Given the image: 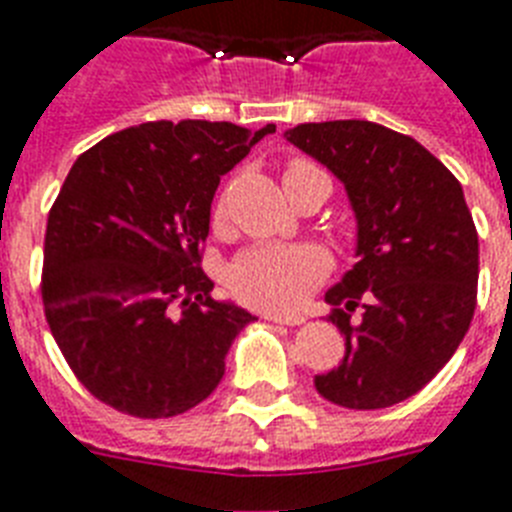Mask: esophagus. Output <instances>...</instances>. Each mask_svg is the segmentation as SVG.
Wrapping results in <instances>:
<instances>
[{"label":"esophagus","instance_id":"esophagus-1","mask_svg":"<svg viewBox=\"0 0 512 512\" xmlns=\"http://www.w3.org/2000/svg\"><path fill=\"white\" fill-rule=\"evenodd\" d=\"M267 320L272 322H280V325H304L306 317L304 314H277V312H267L264 314Z\"/></svg>","mask_w":512,"mask_h":512}]
</instances>
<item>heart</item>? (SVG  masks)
<instances>
[{"label":"heart","mask_w":512,"mask_h":512,"mask_svg":"<svg viewBox=\"0 0 512 512\" xmlns=\"http://www.w3.org/2000/svg\"><path fill=\"white\" fill-rule=\"evenodd\" d=\"M320 171L306 161H290L282 185ZM224 219V203L214 208V222ZM330 272V256L312 243H261L245 248L230 267V288L243 304L269 312H290Z\"/></svg>","instance_id":"1"}]
</instances>
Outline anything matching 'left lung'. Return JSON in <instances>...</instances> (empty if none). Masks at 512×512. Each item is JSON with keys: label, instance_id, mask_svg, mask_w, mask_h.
Wrapping results in <instances>:
<instances>
[{"label": "left lung", "instance_id": "1", "mask_svg": "<svg viewBox=\"0 0 512 512\" xmlns=\"http://www.w3.org/2000/svg\"><path fill=\"white\" fill-rule=\"evenodd\" d=\"M285 137L341 179L357 216L359 261L325 293L346 354L314 386L349 410L404 402L452 359L476 312L463 187L420 142L372 121L298 124Z\"/></svg>", "mask_w": 512, "mask_h": 512}]
</instances>
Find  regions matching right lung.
I'll return each mask as SVG.
<instances>
[{"instance_id":"obj_1","label":"right lung","mask_w":512,"mask_h":512,"mask_svg":"<svg viewBox=\"0 0 512 512\" xmlns=\"http://www.w3.org/2000/svg\"><path fill=\"white\" fill-rule=\"evenodd\" d=\"M275 132L230 121H147L81 153L44 235L49 330L89 394L134 418L211 396L248 322L200 269L219 179Z\"/></svg>"}]
</instances>
